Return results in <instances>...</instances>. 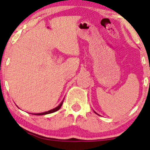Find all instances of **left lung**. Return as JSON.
Here are the masks:
<instances>
[{"label": "left lung", "mask_w": 150, "mask_h": 150, "mask_svg": "<svg viewBox=\"0 0 150 150\" xmlns=\"http://www.w3.org/2000/svg\"><path fill=\"white\" fill-rule=\"evenodd\" d=\"M149 83H150V81H149ZM93 112H95V113H96V114H98V113H97V112H95V111H94V110H93ZM98 115H99V114H98Z\"/></svg>", "instance_id": "obj_1"}]
</instances>
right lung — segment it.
Wrapping results in <instances>:
<instances>
[{
  "label": "right lung",
  "instance_id": "1",
  "mask_svg": "<svg viewBox=\"0 0 150 150\" xmlns=\"http://www.w3.org/2000/svg\"><path fill=\"white\" fill-rule=\"evenodd\" d=\"M65 99V98H64ZM64 99L63 100V101L61 102L60 104L58 106H57L56 108H53V109L50 110H48V111H46V112H40V113H32L33 115H46V114H49V113H52V112H54L55 111H57V110H59L61 107V106H62L63 104V100H64ZM31 114V113H30Z\"/></svg>",
  "mask_w": 150,
  "mask_h": 150
}]
</instances>
